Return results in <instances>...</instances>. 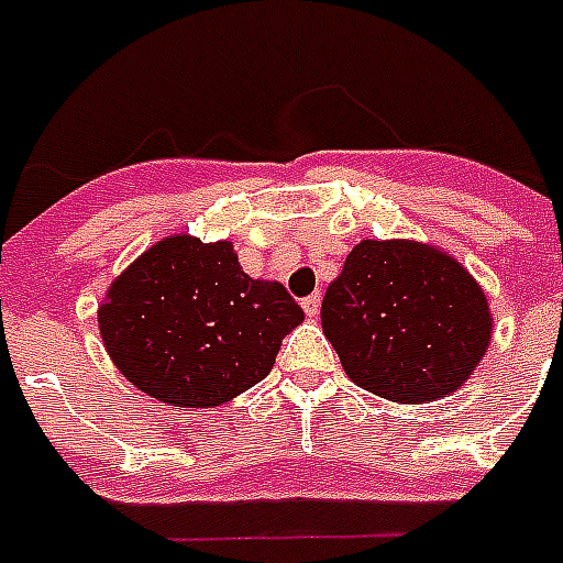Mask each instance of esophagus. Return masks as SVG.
Wrapping results in <instances>:
<instances>
[{
    "instance_id": "esophagus-1",
    "label": "esophagus",
    "mask_w": 563,
    "mask_h": 563,
    "mask_svg": "<svg viewBox=\"0 0 563 563\" xmlns=\"http://www.w3.org/2000/svg\"><path fill=\"white\" fill-rule=\"evenodd\" d=\"M303 312L309 314V318H314V314L321 312V295H318V291L309 297H303Z\"/></svg>"
}]
</instances>
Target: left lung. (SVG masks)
Returning a JSON list of instances; mask_svg holds the SVG:
<instances>
[{
    "label": "left lung",
    "instance_id": "1",
    "mask_svg": "<svg viewBox=\"0 0 563 563\" xmlns=\"http://www.w3.org/2000/svg\"><path fill=\"white\" fill-rule=\"evenodd\" d=\"M346 376L419 405L460 390L492 338L486 295L456 260L419 242L364 240L321 303Z\"/></svg>",
    "mask_w": 563,
    "mask_h": 563
}]
</instances>
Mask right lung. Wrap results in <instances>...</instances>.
Segmentation results:
<instances>
[{
  "mask_svg": "<svg viewBox=\"0 0 563 563\" xmlns=\"http://www.w3.org/2000/svg\"><path fill=\"white\" fill-rule=\"evenodd\" d=\"M303 309L251 280L231 242L170 236L112 283L98 323L132 385L176 408H213L268 376Z\"/></svg>",
  "mask_w": 563,
  "mask_h": 563,
  "instance_id": "obj_1",
  "label": "right lung"
}]
</instances>
